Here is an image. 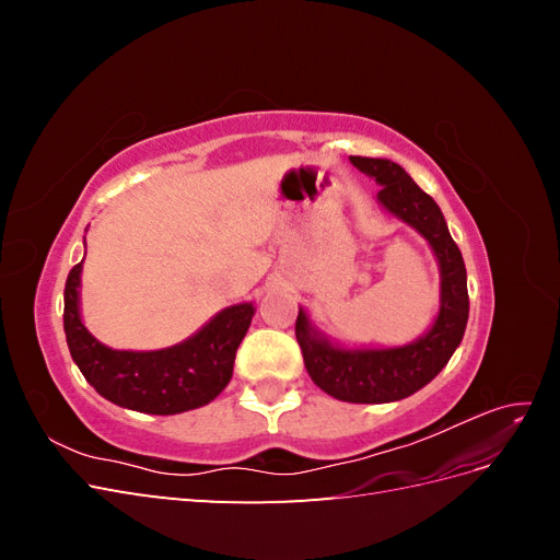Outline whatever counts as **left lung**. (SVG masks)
<instances>
[{"label":"left lung","instance_id":"1","mask_svg":"<svg viewBox=\"0 0 560 560\" xmlns=\"http://www.w3.org/2000/svg\"><path fill=\"white\" fill-rule=\"evenodd\" d=\"M350 163L381 184L378 202L425 238L442 270V303L434 325L418 341L399 348H338L299 308L296 341L317 387L352 404L397 401L425 387L460 346L469 317L467 270L436 202L387 159L350 156Z\"/></svg>","mask_w":560,"mask_h":560}]
</instances>
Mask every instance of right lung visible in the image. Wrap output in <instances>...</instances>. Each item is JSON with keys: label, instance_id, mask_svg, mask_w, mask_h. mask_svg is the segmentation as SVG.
<instances>
[{"label": "right lung", "instance_id": "1", "mask_svg": "<svg viewBox=\"0 0 560 560\" xmlns=\"http://www.w3.org/2000/svg\"><path fill=\"white\" fill-rule=\"evenodd\" d=\"M83 264V261H81ZM81 264L65 282V336L72 360L100 395L124 409L173 416L210 404L233 376L235 350L254 315L252 303L224 308L184 343L165 350H112L83 327Z\"/></svg>", "mask_w": 560, "mask_h": 560}]
</instances>
